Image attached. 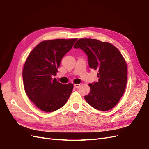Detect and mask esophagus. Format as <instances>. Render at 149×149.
<instances>
[{
    "instance_id": "34e87169",
    "label": "esophagus",
    "mask_w": 149,
    "mask_h": 149,
    "mask_svg": "<svg viewBox=\"0 0 149 149\" xmlns=\"http://www.w3.org/2000/svg\"><path fill=\"white\" fill-rule=\"evenodd\" d=\"M74 87L75 89H78L79 87H80V84H74Z\"/></svg>"
}]
</instances>
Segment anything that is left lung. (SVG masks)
<instances>
[{
  "mask_svg": "<svg viewBox=\"0 0 149 149\" xmlns=\"http://www.w3.org/2000/svg\"><path fill=\"white\" fill-rule=\"evenodd\" d=\"M74 47L84 52L90 68L98 71V82L89 84L90 93L84 96L85 100L100 111L112 109L123 95L127 85V67L123 56L111 43L96 39H79Z\"/></svg>",
  "mask_w": 149,
  "mask_h": 149,
  "instance_id": "8db88e82",
  "label": "left lung"
}]
</instances>
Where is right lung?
<instances>
[{
  "mask_svg": "<svg viewBox=\"0 0 149 149\" xmlns=\"http://www.w3.org/2000/svg\"><path fill=\"white\" fill-rule=\"evenodd\" d=\"M77 38L56 39L41 42L26 59L22 77L25 92L35 105L45 112H53L63 106L74 85L62 84L53 76L56 75L60 62Z\"/></svg>",
  "mask_w": 149,
  "mask_h": 149,
  "instance_id": "obj_1",
  "label": "right lung"
}]
</instances>
